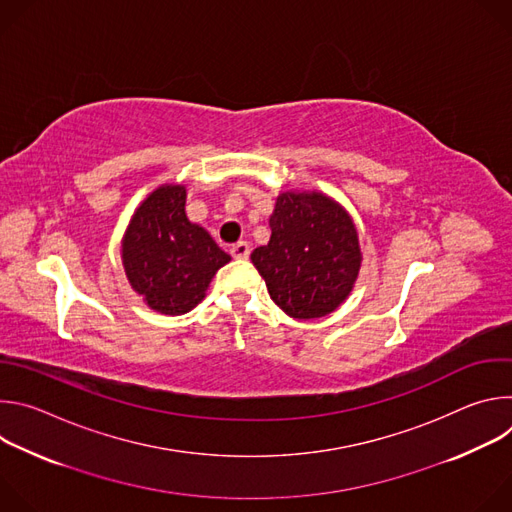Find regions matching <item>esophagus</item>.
Listing matches in <instances>:
<instances>
[{
	"label": "esophagus",
	"instance_id": "esophagus-1",
	"mask_svg": "<svg viewBox=\"0 0 512 512\" xmlns=\"http://www.w3.org/2000/svg\"><path fill=\"white\" fill-rule=\"evenodd\" d=\"M249 253H251V247H249L247 241H239V243H235V245L231 247V255H233L235 259H247Z\"/></svg>",
	"mask_w": 512,
	"mask_h": 512
}]
</instances>
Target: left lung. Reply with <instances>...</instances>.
I'll return each instance as SVG.
<instances>
[{"instance_id": "8db88e82", "label": "left lung", "mask_w": 512, "mask_h": 512, "mask_svg": "<svg viewBox=\"0 0 512 512\" xmlns=\"http://www.w3.org/2000/svg\"><path fill=\"white\" fill-rule=\"evenodd\" d=\"M269 243L251 253L271 300L291 318L332 314L356 283L362 253L348 210L318 190L275 198Z\"/></svg>"}]
</instances>
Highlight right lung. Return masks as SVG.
I'll use <instances>...</instances> for the list:
<instances>
[{"mask_svg": "<svg viewBox=\"0 0 512 512\" xmlns=\"http://www.w3.org/2000/svg\"><path fill=\"white\" fill-rule=\"evenodd\" d=\"M231 261L208 231L186 216V186L162 184L145 196L121 239V263L150 310L182 316L196 308L216 271Z\"/></svg>", "mask_w": 512, "mask_h": 512, "instance_id": "right-lung-1", "label": "right lung"}]
</instances>
